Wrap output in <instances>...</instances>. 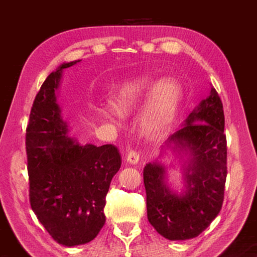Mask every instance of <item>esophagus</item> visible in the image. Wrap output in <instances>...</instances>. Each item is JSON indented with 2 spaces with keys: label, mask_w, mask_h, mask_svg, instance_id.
Segmentation results:
<instances>
[{
  "label": "esophagus",
  "mask_w": 257,
  "mask_h": 257,
  "mask_svg": "<svg viewBox=\"0 0 257 257\" xmlns=\"http://www.w3.org/2000/svg\"><path fill=\"white\" fill-rule=\"evenodd\" d=\"M125 160H127V162L130 163V164H137L138 161H139V155H138L137 152L130 151L129 153L127 154V158H125Z\"/></svg>",
  "instance_id": "obj_1"
}]
</instances>
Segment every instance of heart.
I'll return each instance as SVG.
<instances>
[{
	"label": "heart",
	"mask_w": 257,
	"mask_h": 257,
	"mask_svg": "<svg viewBox=\"0 0 257 257\" xmlns=\"http://www.w3.org/2000/svg\"><path fill=\"white\" fill-rule=\"evenodd\" d=\"M153 86L149 76H139L119 82L113 87L111 106L116 114L128 116L146 101ZM181 98V87L176 80L167 78L154 87L143 115L146 134L158 135L171 122ZM106 115V114H105Z\"/></svg>",
	"instance_id": "obj_1"
}]
</instances>
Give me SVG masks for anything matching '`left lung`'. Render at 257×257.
Masks as SVG:
<instances>
[{"mask_svg":"<svg viewBox=\"0 0 257 257\" xmlns=\"http://www.w3.org/2000/svg\"><path fill=\"white\" fill-rule=\"evenodd\" d=\"M167 147L184 161L185 189L177 194L168 186L163 164H146L143 176L147 219L164 238L186 240L197 237L211 224L224 197L227 138L223 105L213 87L184 125L168 138Z\"/></svg>","mask_w":257,"mask_h":257,"instance_id":"obj_1","label":"left lung"}]
</instances>
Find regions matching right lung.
I'll return each instance as SVG.
<instances>
[{
  "instance_id": "add662e5",
  "label": "right lung",
  "mask_w": 257,
  "mask_h": 257,
  "mask_svg": "<svg viewBox=\"0 0 257 257\" xmlns=\"http://www.w3.org/2000/svg\"><path fill=\"white\" fill-rule=\"evenodd\" d=\"M63 63L51 72L37 93L26 130L29 202L51 237L61 245H84L105 223V197L121 167L119 150L111 144L81 145L68 136L56 103Z\"/></svg>"
}]
</instances>
